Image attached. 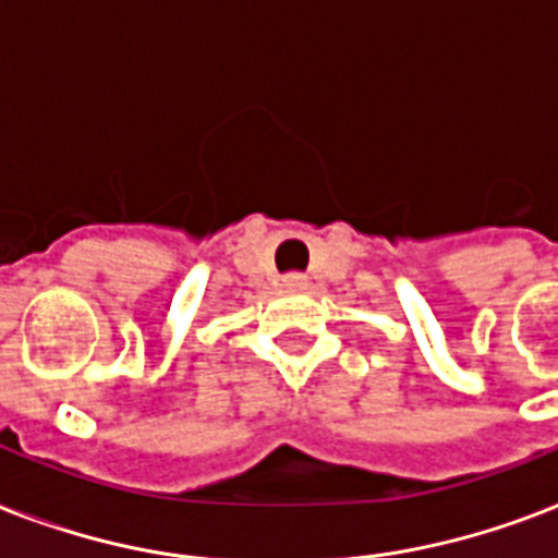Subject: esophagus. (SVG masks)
<instances>
[{
	"mask_svg": "<svg viewBox=\"0 0 558 558\" xmlns=\"http://www.w3.org/2000/svg\"><path fill=\"white\" fill-rule=\"evenodd\" d=\"M306 287H310V280H306V275H301V271L283 275V289H289V292H303Z\"/></svg>",
	"mask_w": 558,
	"mask_h": 558,
	"instance_id": "esophagus-1",
	"label": "esophagus"
}]
</instances>
